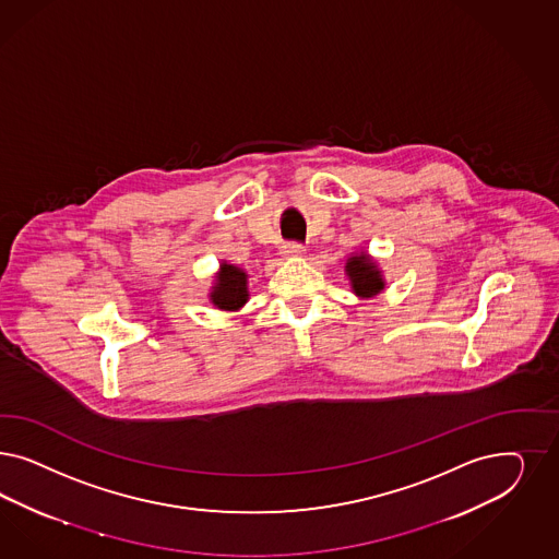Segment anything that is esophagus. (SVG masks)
<instances>
[{
	"instance_id": "obj_1",
	"label": "esophagus",
	"mask_w": 559,
	"mask_h": 559,
	"mask_svg": "<svg viewBox=\"0 0 559 559\" xmlns=\"http://www.w3.org/2000/svg\"><path fill=\"white\" fill-rule=\"evenodd\" d=\"M305 252V247L300 245V242H286L284 247H282V254L284 257H300Z\"/></svg>"
}]
</instances>
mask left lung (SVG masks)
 <instances>
[{"instance_id": "1", "label": "left lung", "mask_w": 559, "mask_h": 559, "mask_svg": "<svg viewBox=\"0 0 559 559\" xmlns=\"http://www.w3.org/2000/svg\"><path fill=\"white\" fill-rule=\"evenodd\" d=\"M347 275L352 280L354 292L358 296H377L380 289L384 288V282L380 277V271L374 267V263L366 254H356L347 261L345 265Z\"/></svg>"}]
</instances>
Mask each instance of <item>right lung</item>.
Segmentation results:
<instances>
[{
  "label": "right lung",
  "instance_id": "add662e5",
  "mask_svg": "<svg viewBox=\"0 0 559 559\" xmlns=\"http://www.w3.org/2000/svg\"><path fill=\"white\" fill-rule=\"evenodd\" d=\"M247 275L235 265H222L212 300L222 310H236L247 302Z\"/></svg>",
  "mask_w": 559,
  "mask_h": 559
}]
</instances>
